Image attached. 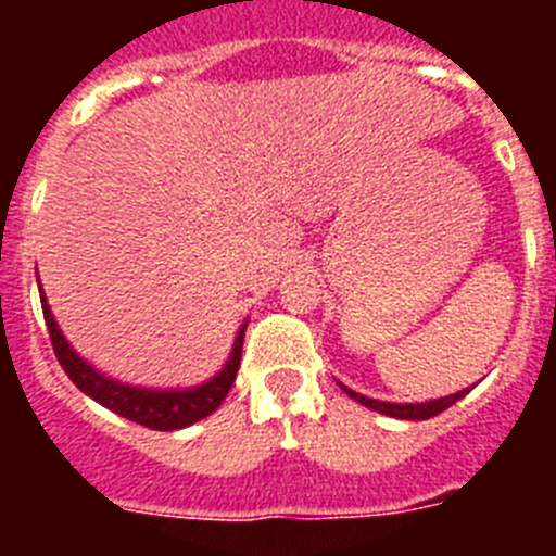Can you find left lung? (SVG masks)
Returning a JSON list of instances; mask_svg holds the SVG:
<instances>
[{
  "instance_id": "1",
  "label": "left lung",
  "mask_w": 556,
  "mask_h": 556,
  "mask_svg": "<svg viewBox=\"0 0 556 556\" xmlns=\"http://www.w3.org/2000/svg\"><path fill=\"white\" fill-rule=\"evenodd\" d=\"M339 387H342V390H345L348 395L356 401V404L367 406V409H372V412H381V415L397 417V420H429V417L445 412L448 406H454L459 397H465L470 390H473V387H468V390L454 392V395H445V397H437V401H426V404H390V401H376V397L358 395V392L348 390L345 384H339Z\"/></svg>"
}]
</instances>
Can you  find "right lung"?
Masks as SVG:
<instances>
[{"label":"right lung","instance_id":"right-lung-1","mask_svg":"<svg viewBox=\"0 0 556 556\" xmlns=\"http://www.w3.org/2000/svg\"><path fill=\"white\" fill-rule=\"evenodd\" d=\"M38 292H41V283H38ZM41 308L43 320H47L49 339H52V351H55L58 362H61V367L66 370V376L80 387V392H86L88 397H94L97 404H102L105 409L127 417L132 424L147 426V429L178 431L191 424H198L203 417H208L230 392V384H233L236 372H239V362H242V342L248 323H242V328L236 331L233 351H230L223 370L214 378H208L205 384L186 387V390H150V387L122 384L116 378L102 376L100 370H94V367L88 365L86 358L77 356L75 348L68 345L63 331L58 328L43 292Z\"/></svg>","mask_w":556,"mask_h":556}]
</instances>
